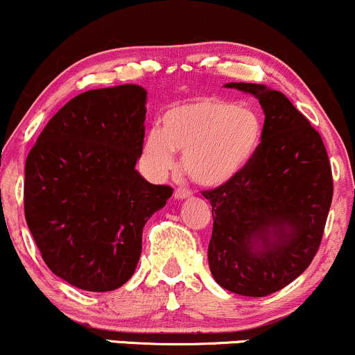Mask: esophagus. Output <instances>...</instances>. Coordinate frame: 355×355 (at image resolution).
Returning <instances> with one entry per match:
<instances>
[{"label": "esophagus", "mask_w": 355, "mask_h": 355, "mask_svg": "<svg viewBox=\"0 0 355 355\" xmlns=\"http://www.w3.org/2000/svg\"><path fill=\"white\" fill-rule=\"evenodd\" d=\"M175 199H178V200H182V199H187V197H190L192 196V192H190L189 189H185V187H180V189H177L175 190Z\"/></svg>", "instance_id": "1"}]
</instances>
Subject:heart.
Here are the masks:
<instances>
[{"instance_id":"obj_1","label":"heart","mask_w":355,"mask_h":355,"mask_svg":"<svg viewBox=\"0 0 355 355\" xmlns=\"http://www.w3.org/2000/svg\"><path fill=\"white\" fill-rule=\"evenodd\" d=\"M263 137L259 112L218 96H197L165 112L162 129L148 130L143 162L148 175L162 180L184 153L185 171L200 185L218 187L248 166Z\"/></svg>"}]
</instances>
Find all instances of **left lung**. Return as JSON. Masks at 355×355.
<instances>
[{
  "label": "left lung",
  "instance_id": "1",
  "mask_svg": "<svg viewBox=\"0 0 355 355\" xmlns=\"http://www.w3.org/2000/svg\"><path fill=\"white\" fill-rule=\"evenodd\" d=\"M262 105L263 137L241 173L204 190L212 206L207 259L231 293L263 297L300 277L318 252L334 182L322 136L284 93L227 83Z\"/></svg>",
  "mask_w": 355,
  "mask_h": 355
}]
</instances>
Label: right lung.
<instances>
[{
  "mask_svg": "<svg viewBox=\"0 0 355 355\" xmlns=\"http://www.w3.org/2000/svg\"><path fill=\"white\" fill-rule=\"evenodd\" d=\"M146 89L119 85L69 100L25 162V219L46 266L78 289L105 293L132 277L143 227L173 190L136 170Z\"/></svg>",
  "mask_w": 355,
  "mask_h": 355,
  "instance_id": "right-lung-1",
  "label": "right lung"
}]
</instances>
